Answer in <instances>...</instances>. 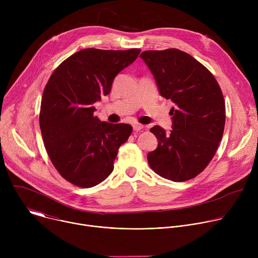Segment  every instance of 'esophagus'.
Instances as JSON below:
<instances>
[{"label": "esophagus", "mask_w": 258, "mask_h": 258, "mask_svg": "<svg viewBox=\"0 0 258 258\" xmlns=\"http://www.w3.org/2000/svg\"><path fill=\"white\" fill-rule=\"evenodd\" d=\"M143 127H144V125H142V124H140V123H135V124H133V128H134V131H136V132L141 131Z\"/></svg>", "instance_id": "34e87169"}]
</instances>
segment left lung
<instances>
[{
    "mask_svg": "<svg viewBox=\"0 0 258 258\" xmlns=\"http://www.w3.org/2000/svg\"><path fill=\"white\" fill-rule=\"evenodd\" d=\"M140 57L155 79L159 94L171 100L172 130H150L158 140L148 153L160 176L185 181L198 175L214 156L226 122L224 96L212 73L191 55L177 49L145 51Z\"/></svg>",
    "mask_w": 258,
    "mask_h": 258,
    "instance_id": "8db88e82",
    "label": "left lung"
}]
</instances>
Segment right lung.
Here are the masks:
<instances>
[{"label": "right lung", "mask_w": 258, "mask_h": 258, "mask_svg": "<svg viewBox=\"0 0 258 258\" xmlns=\"http://www.w3.org/2000/svg\"><path fill=\"white\" fill-rule=\"evenodd\" d=\"M140 49H84L64 60L44 90L40 126L48 155L69 182L91 188L113 170L119 147L133 127L94 116V103L107 96L118 73L139 56Z\"/></svg>", "instance_id": "add662e5"}]
</instances>
